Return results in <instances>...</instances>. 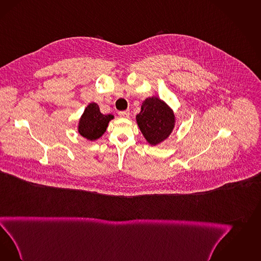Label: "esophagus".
I'll return each instance as SVG.
<instances>
[{"mask_svg": "<svg viewBox=\"0 0 261 261\" xmlns=\"http://www.w3.org/2000/svg\"><path fill=\"white\" fill-rule=\"evenodd\" d=\"M118 115H119V117H120L127 118V117H129L130 112H129V110H127V111H122V112H119V113H118Z\"/></svg>", "mask_w": 261, "mask_h": 261, "instance_id": "34e87169", "label": "esophagus"}]
</instances>
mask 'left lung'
I'll return each mask as SVG.
<instances>
[{
  "label": "left lung",
  "mask_w": 261,
  "mask_h": 261,
  "mask_svg": "<svg viewBox=\"0 0 261 261\" xmlns=\"http://www.w3.org/2000/svg\"><path fill=\"white\" fill-rule=\"evenodd\" d=\"M136 121L145 141L155 146L170 137L175 126L176 116L164 100L152 96L144 99Z\"/></svg>",
  "instance_id": "obj_1"
}]
</instances>
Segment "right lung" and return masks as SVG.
I'll list each match as a JSON object with an SVG mask.
<instances>
[{
	"label": "right lung",
	"instance_id": "obj_1",
	"mask_svg": "<svg viewBox=\"0 0 261 261\" xmlns=\"http://www.w3.org/2000/svg\"><path fill=\"white\" fill-rule=\"evenodd\" d=\"M113 115H103L98 104L91 102L82 114L78 121V133L89 141H96L106 132Z\"/></svg>",
	"mask_w": 261,
	"mask_h": 261
}]
</instances>
